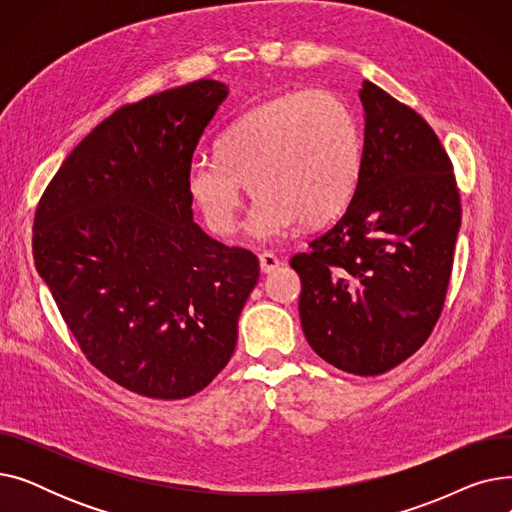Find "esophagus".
<instances>
[{
	"label": "esophagus",
	"instance_id": "34e87169",
	"mask_svg": "<svg viewBox=\"0 0 512 512\" xmlns=\"http://www.w3.org/2000/svg\"><path fill=\"white\" fill-rule=\"evenodd\" d=\"M280 259L274 255V253H270V251H263V253H259V267H261V272L263 274H272V272H276L278 267H280Z\"/></svg>",
	"mask_w": 512,
	"mask_h": 512
}]
</instances>
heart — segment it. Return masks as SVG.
<instances>
[{
  "label": "heart",
  "instance_id": "b5f03b06",
  "mask_svg": "<svg viewBox=\"0 0 512 512\" xmlns=\"http://www.w3.org/2000/svg\"><path fill=\"white\" fill-rule=\"evenodd\" d=\"M361 170V139L351 110L321 89L288 91L232 122L218 157L197 155L186 188L207 228H236L245 184L257 197L247 232L270 240L299 222H326L353 197Z\"/></svg>",
  "mask_w": 512,
  "mask_h": 512
}]
</instances>
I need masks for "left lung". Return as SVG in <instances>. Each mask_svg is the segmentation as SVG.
<instances>
[{"instance_id":"1","label":"left lung","mask_w":512,"mask_h":512,"mask_svg":"<svg viewBox=\"0 0 512 512\" xmlns=\"http://www.w3.org/2000/svg\"><path fill=\"white\" fill-rule=\"evenodd\" d=\"M359 180L342 218L290 259L313 351L380 375L432 334L452 272L461 197L450 159L409 105L363 80Z\"/></svg>"}]
</instances>
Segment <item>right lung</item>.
I'll return each instance as SVG.
<instances>
[{
  "label": "right lung",
  "mask_w": 512,
  "mask_h": 512,
  "mask_svg": "<svg viewBox=\"0 0 512 512\" xmlns=\"http://www.w3.org/2000/svg\"><path fill=\"white\" fill-rule=\"evenodd\" d=\"M228 97L201 78L120 107L64 159L35 213V267L87 359L149 398L230 361L259 259L201 230L186 174Z\"/></svg>",
  "instance_id": "right-lung-1"
}]
</instances>
